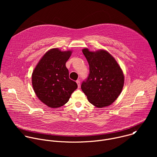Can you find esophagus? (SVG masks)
Segmentation results:
<instances>
[{"mask_svg":"<svg viewBox=\"0 0 157 157\" xmlns=\"http://www.w3.org/2000/svg\"><path fill=\"white\" fill-rule=\"evenodd\" d=\"M76 83H77V84H78V87L79 88V87H80V81H79V80H77V81H76Z\"/></svg>","mask_w":157,"mask_h":157,"instance_id":"1","label":"esophagus"}]
</instances>
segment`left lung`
<instances>
[{
    "label": "left lung",
    "mask_w": 157,
    "mask_h": 157,
    "mask_svg": "<svg viewBox=\"0 0 157 157\" xmlns=\"http://www.w3.org/2000/svg\"><path fill=\"white\" fill-rule=\"evenodd\" d=\"M89 66V74L81 84L89 102L101 108L113 104L121 93L124 76L120 66L108 52L82 49Z\"/></svg>",
    "instance_id": "8db88e82"
}]
</instances>
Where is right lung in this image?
<instances>
[{"instance_id":"right-lung-1","label":"right lung","mask_w":157,"mask_h":157,"mask_svg":"<svg viewBox=\"0 0 157 157\" xmlns=\"http://www.w3.org/2000/svg\"><path fill=\"white\" fill-rule=\"evenodd\" d=\"M71 53L70 50L61 52L58 48H52L43 56L32 73L35 93L50 107L64 105L78 87L76 82L69 78V71L66 67Z\"/></svg>"}]
</instances>
